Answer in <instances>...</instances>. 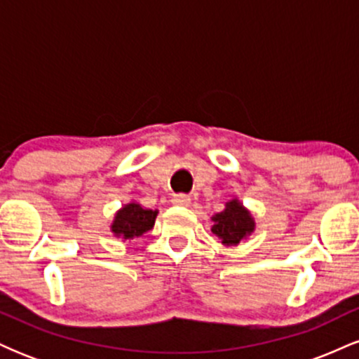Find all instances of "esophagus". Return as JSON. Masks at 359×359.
Segmentation results:
<instances>
[{
  "label": "esophagus",
  "mask_w": 359,
  "mask_h": 359,
  "mask_svg": "<svg viewBox=\"0 0 359 359\" xmlns=\"http://www.w3.org/2000/svg\"><path fill=\"white\" fill-rule=\"evenodd\" d=\"M172 204H174V205H182V208H187V205H191V197L185 196V194H179V196L172 197Z\"/></svg>",
  "instance_id": "1"
}]
</instances>
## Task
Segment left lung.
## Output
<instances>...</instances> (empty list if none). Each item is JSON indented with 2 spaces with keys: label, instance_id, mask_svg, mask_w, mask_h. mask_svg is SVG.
I'll return each mask as SVG.
<instances>
[{
  "label": "left lung",
  "instance_id": "8db88e82",
  "mask_svg": "<svg viewBox=\"0 0 359 359\" xmlns=\"http://www.w3.org/2000/svg\"><path fill=\"white\" fill-rule=\"evenodd\" d=\"M211 231L219 238L224 246H236L241 241L248 240L257 229V222L251 216V211L245 208L238 197L228 201L221 212L211 217Z\"/></svg>",
  "mask_w": 359,
  "mask_h": 359
}]
</instances>
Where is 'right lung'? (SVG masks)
<instances>
[{"instance_id":"1","label":"right lung","mask_w":359,"mask_h":359,"mask_svg":"<svg viewBox=\"0 0 359 359\" xmlns=\"http://www.w3.org/2000/svg\"><path fill=\"white\" fill-rule=\"evenodd\" d=\"M158 209H148L137 201L121 205L114 214L109 229L114 238H121L123 241L140 238L154 229Z\"/></svg>"}]
</instances>
